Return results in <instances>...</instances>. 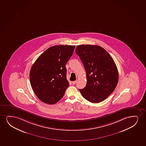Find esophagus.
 Masks as SVG:
<instances>
[{
	"instance_id": "obj_1",
	"label": "esophagus",
	"mask_w": 146,
	"mask_h": 146,
	"mask_svg": "<svg viewBox=\"0 0 146 146\" xmlns=\"http://www.w3.org/2000/svg\"><path fill=\"white\" fill-rule=\"evenodd\" d=\"M76 83H77V80H76V81H73V82H72L73 84H76Z\"/></svg>"
}]
</instances>
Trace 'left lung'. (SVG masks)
<instances>
[{
  "instance_id": "8db88e82",
  "label": "left lung",
  "mask_w": 146,
  "mask_h": 146,
  "mask_svg": "<svg viewBox=\"0 0 146 146\" xmlns=\"http://www.w3.org/2000/svg\"><path fill=\"white\" fill-rule=\"evenodd\" d=\"M76 53L86 72L87 84L79 90L82 96L93 103L106 100L115 90L118 81L117 68L113 59L104 48L96 45H79Z\"/></svg>"
}]
</instances>
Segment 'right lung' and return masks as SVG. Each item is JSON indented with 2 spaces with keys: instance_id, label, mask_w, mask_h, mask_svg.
Listing matches in <instances>:
<instances>
[{
  "instance_id": "right-lung-1",
  "label": "right lung",
  "mask_w": 146,
  "mask_h": 146,
  "mask_svg": "<svg viewBox=\"0 0 146 146\" xmlns=\"http://www.w3.org/2000/svg\"><path fill=\"white\" fill-rule=\"evenodd\" d=\"M75 46L58 45L49 47L38 57L31 69V85L40 100L53 104L62 98L69 84L66 64Z\"/></svg>"
}]
</instances>
